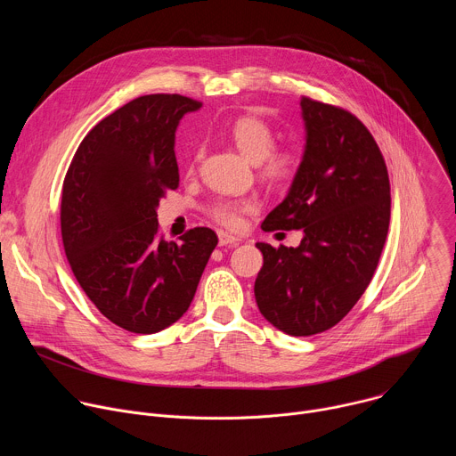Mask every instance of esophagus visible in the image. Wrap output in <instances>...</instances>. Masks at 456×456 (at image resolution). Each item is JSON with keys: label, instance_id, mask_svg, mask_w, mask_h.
<instances>
[{"label": "esophagus", "instance_id": "obj_1", "mask_svg": "<svg viewBox=\"0 0 456 456\" xmlns=\"http://www.w3.org/2000/svg\"><path fill=\"white\" fill-rule=\"evenodd\" d=\"M218 243L220 247H225V245H238L240 243V238L232 236V234H227V232H218Z\"/></svg>", "mask_w": 456, "mask_h": 456}]
</instances>
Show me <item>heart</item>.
I'll return each instance as SVG.
<instances>
[{"label":"heart","instance_id":"obj_1","mask_svg":"<svg viewBox=\"0 0 456 456\" xmlns=\"http://www.w3.org/2000/svg\"><path fill=\"white\" fill-rule=\"evenodd\" d=\"M227 139L234 148L252 164H256L257 175L271 187H283L296 176L299 169V155L292 148H276L278 132L271 122L259 115H241L227 127ZM200 159V151H194L189 169H194ZM257 202L254 199H222L209 206V216L227 227L238 229L243 224V216L254 213Z\"/></svg>","mask_w":456,"mask_h":456}]
</instances>
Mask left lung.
Instances as JSON below:
<instances>
[{
    "instance_id": "1",
    "label": "left lung",
    "mask_w": 456,
    "mask_h": 456,
    "mask_svg": "<svg viewBox=\"0 0 456 456\" xmlns=\"http://www.w3.org/2000/svg\"><path fill=\"white\" fill-rule=\"evenodd\" d=\"M303 160L287 199L262 224L301 229L299 247L264 254L254 296L281 332L301 338L338 324L370 285L389 225V178L368 127L350 111L301 97Z\"/></svg>"
}]
</instances>
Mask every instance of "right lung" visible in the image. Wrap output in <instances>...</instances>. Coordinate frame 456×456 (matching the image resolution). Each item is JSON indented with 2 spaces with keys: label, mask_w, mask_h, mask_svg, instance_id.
Masks as SVG:
<instances>
[{
  "label": "right lung",
  "mask_w": 456,
  "mask_h": 456,
  "mask_svg": "<svg viewBox=\"0 0 456 456\" xmlns=\"http://www.w3.org/2000/svg\"><path fill=\"white\" fill-rule=\"evenodd\" d=\"M200 106L178 94L129 101L90 129L62 182L61 236L72 273L127 332L155 334L178 321L218 243L209 227L166 241L157 222L160 199L180 180L176 126Z\"/></svg>",
  "instance_id": "obj_1"
}]
</instances>
